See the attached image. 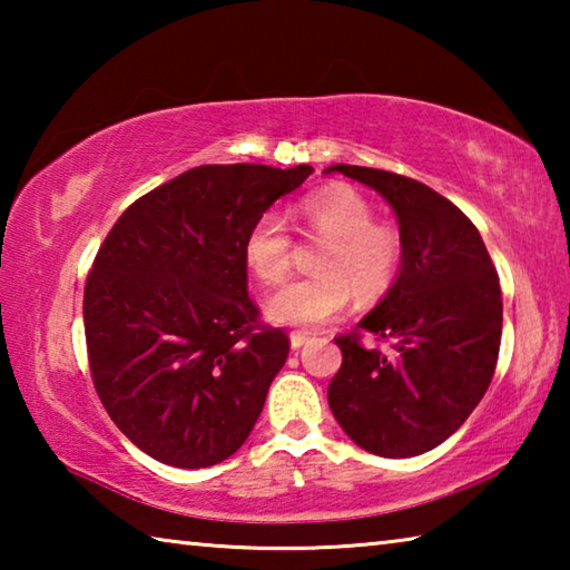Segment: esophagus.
I'll return each instance as SVG.
<instances>
[{
	"instance_id": "34e87169",
	"label": "esophagus",
	"mask_w": 570,
	"mask_h": 570,
	"mask_svg": "<svg viewBox=\"0 0 570 570\" xmlns=\"http://www.w3.org/2000/svg\"><path fill=\"white\" fill-rule=\"evenodd\" d=\"M288 340H292V350H298V346H304L308 342V336L304 332H292Z\"/></svg>"
}]
</instances>
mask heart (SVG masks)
Instances as JSON below:
<instances>
[{
	"label": "heart",
	"instance_id": "b5f03b06",
	"mask_svg": "<svg viewBox=\"0 0 570 570\" xmlns=\"http://www.w3.org/2000/svg\"><path fill=\"white\" fill-rule=\"evenodd\" d=\"M306 236L326 238L316 254L320 274L294 278L268 302V314L298 330H320L350 306L352 296L377 302L397 282L404 238L397 226L374 220V208L360 190L326 186L298 204ZM244 258L256 278L278 284L292 268L294 236L276 210H264L250 224Z\"/></svg>",
	"mask_w": 570,
	"mask_h": 570
}]
</instances>
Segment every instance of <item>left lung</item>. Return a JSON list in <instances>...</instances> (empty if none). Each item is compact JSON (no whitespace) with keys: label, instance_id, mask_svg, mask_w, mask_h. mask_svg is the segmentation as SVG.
I'll return each mask as SVG.
<instances>
[{"label":"left lung","instance_id":"obj_1","mask_svg":"<svg viewBox=\"0 0 570 570\" xmlns=\"http://www.w3.org/2000/svg\"><path fill=\"white\" fill-rule=\"evenodd\" d=\"M387 198L400 220L397 282L350 334L330 407L356 445L380 458L422 455L478 407L503 334L500 278L478 228L424 183L400 173L334 166ZM389 344L364 345L363 336Z\"/></svg>","mask_w":570,"mask_h":570}]
</instances>
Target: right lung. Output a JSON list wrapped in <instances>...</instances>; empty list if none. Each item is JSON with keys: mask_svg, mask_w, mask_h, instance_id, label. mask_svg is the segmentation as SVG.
Wrapping results in <instances>:
<instances>
[{"mask_svg": "<svg viewBox=\"0 0 570 570\" xmlns=\"http://www.w3.org/2000/svg\"><path fill=\"white\" fill-rule=\"evenodd\" d=\"M312 166H198L122 210L85 282L95 392L132 445L210 468L244 445L288 356L248 296L244 240Z\"/></svg>", "mask_w": 570, "mask_h": 570, "instance_id": "right-lung-1", "label": "right lung"}]
</instances>
